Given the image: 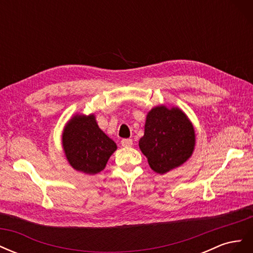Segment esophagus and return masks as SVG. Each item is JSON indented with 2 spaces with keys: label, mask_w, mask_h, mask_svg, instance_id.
<instances>
[{
  "label": "esophagus",
  "mask_w": 253,
  "mask_h": 253,
  "mask_svg": "<svg viewBox=\"0 0 253 253\" xmlns=\"http://www.w3.org/2000/svg\"><path fill=\"white\" fill-rule=\"evenodd\" d=\"M132 144H133V140L129 139V138L121 140V145H122V147H131Z\"/></svg>",
  "instance_id": "34e87169"
}]
</instances>
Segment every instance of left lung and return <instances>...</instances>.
I'll list each match as a JSON object with an SVG mask.
<instances>
[{
	"mask_svg": "<svg viewBox=\"0 0 253 253\" xmlns=\"http://www.w3.org/2000/svg\"><path fill=\"white\" fill-rule=\"evenodd\" d=\"M195 142L192 122L177 106L157 105L147 114L139 149L154 172L163 175L185 164Z\"/></svg>",
	"mask_w": 253,
	"mask_h": 253,
	"instance_id": "obj_1",
	"label": "left lung"
}]
</instances>
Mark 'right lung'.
<instances>
[{"mask_svg": "<svg viewBox=\"0 0 253 253\" xmlns=\"http://www.w3.org/2000/svg\"><path fill=\"white\" fill-rule=\"evenodd\" d=\"M62 147L73 169L89 175L101 172L117 144L99 127L94 114H76L66 122Z\"/></svg>", "mask_w": 253, "mask_h": 253, "instance_id": "add662e5", "label": "right lung"}]
</instances>
